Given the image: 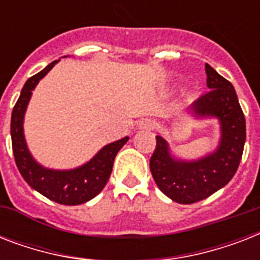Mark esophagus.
<instances>
[{
	"instance_id": "1",
	"label": "esophagus",
	"mask_w": 260,
	"mask_h": 260,
	"mask_svg": "<svg viewBox=\"0 0 260 260\" xmlns=\"http://www.w3.org/2000/svg\"><path fill=\"white\" fill-rule=\"evenodd\" d=\"M154 125H155L154 120H151V118H143V120H140V121H139L138 128L139 129L150 131L154 128Z\"/></svg>"
}]
</instances>
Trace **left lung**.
Masks as SVG:
<instances>
[{"label": "left lung", "instance_id": "1", "mask_svg": "<svg viewBox=\"0 0 260 260\" xmlns=\"http://www.w3.org/2000/svg\"><path fill=\"white\" fill-rule=\"evenodd\" d=\"M209 91L194 101L187 113L196 120L216 118L220 140L214 151L193 160L177 158L162 135H156V148L150 169L163 194L178 204L205 200L234 178L246 143V118L230 81L205 64Z\"/></svg>", "mask_w": 260, "mask_h": 260}]
</instances>
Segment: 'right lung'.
Segmentation results:
<instances>
[{
    "instance_id": "right-lung-1",
    "label": "right lung",
    "mask_w": 260,
    "mask_h": 260,
    "mask_svg": "<svg viewBox=\"0 0 260 260\" xmlns=\"http://www.w3.org/2000/svg\"><path fill=\"white\" fill-rule=\"evenodd\" d=\"M58 62L59 60H54L40 73L30 77L22 87L10 120L12 147L18 171L32 189L43 194L44 197L50 198L51 201L62 205H79L90 201L101 193L110 177L116 155L129 138L125 136L106 144L89 162L70 170L48 169L36 162L26 144L24 135V117L32 97V90H35L40 79L44 78Z\"/></svg>"
}]
</instances>
